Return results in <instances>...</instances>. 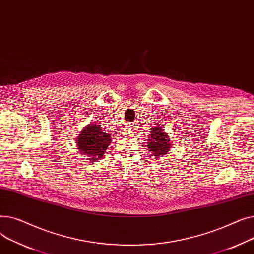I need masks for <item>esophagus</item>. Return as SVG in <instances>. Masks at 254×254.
<instances>
[{
    "label": "esophagus",
    "instance_id": "34e87169",
    "mask_svg": "<svg viewBox=\"0 0 254 254\" xmlns=\"http://www.w3.org/2000/svg\"><path fill=\"white\" fill-rule=\"evenodd\" d=\"M126 127H126V129H127V130H131V129H132V128L130 127H131V125H127V126H126Z\"/></svg>",
    "mask_w": 254,
    "mask_h": 254
}]
</instances>
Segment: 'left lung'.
Masks as SVG:
<instances>
[{
    "label": "left lung",
    "mask_w": 254,
    "mask_h": 254,
    "mask_svg": "<svg viewBox=\"0 0 254 254\" xmlns=\"http://www.w3.org/2000/svg\"><path fill=\"white\" fill-rule=\"evenodd\" d=\"M150 138L147 142V147L149 151L153 154V157L165 156L171 148V140L169 136L164 131L163 127H154L150 131Z\"/></svg>",
    "instance_id": "obj_1"
}]
</instances>
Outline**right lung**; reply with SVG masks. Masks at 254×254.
<instances>
[{"mask_svg": "<svg viewBox=\"0 0 254 254\" xmlns=\"http://www.w3.org/2000/svg\"><path fill=\"white\" fill-rule=\"evenodd\" d=\"M78 136L77 146L79 151L91 157V162H97V159L101 158L112 142L110 134H106L99 125L95 124L83 127Z\"/></svg>", "mask_w": 254, "mask_h": 254, "instance_id": "add662e5", "label": "right lung"}]
</instances>
